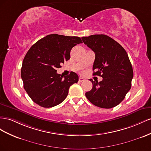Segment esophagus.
<instances>
[{"instance_id": "obj_1", "label": "esophagus", "mask_w": 151, "mask_h": 151, "mask_svg": "<svg viewBox=\"0 0 151 151\" xmlns=\"http://www.w3.org/2000/svg\"><path fill=\"white\" fill-rule=\"evenodd\" d=\"M85 81V79L83 78H82V77H80L79 80H78L79 82H82V81Z\"/></svg>"}]
</instances>
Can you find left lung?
Instances as JSON below:
<instances>
[{
    "mask_svg": "<svg viewBox=\"0 0 151 151\" xmlns=\"http://www.w3.org/2000/svg\"><path fill=\"white\" fill-rule=\"evenodd\" d=\"M96 54L93 75L102 77L98 82L92 79L93 87L85 93L92 104L109 109L118 106L131 88L133 71L126 50L113 38L106 35H93L81 38Z\"/></svg>",
    "mask_w": 151,
    "mask_h": 151,
    "instance_id": "1",
    "label": "left lung"
}]
</instances>
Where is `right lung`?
Here are the masks:
<instances>
[{
    "label": "right lung",
    "mask_w": 151,
    "mask_h": 151,
    "mask_svg": "<svg viewBox=\"0 0 151 151\" xmlns=\"http://www.w3.org/2000/svg\"><path fill=\"white\" fill-rule=\"evenodd\" d=\"M81 43L78 37L50 34L28 50L21 76L24 88L34 102L48 108L59 104L66 98L70 86L78 82V76L74 72L61 76L56 70L70 59L73 47Z\"/></svg>",
    "instance_id": "obj_1"
}]
</instances>
